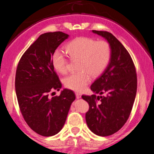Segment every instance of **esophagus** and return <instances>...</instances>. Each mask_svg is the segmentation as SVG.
<instances>
[{
    "instance_id": "esophagus-1",
    "label": "esophagus",
    "mask_w": 154,
    "mask_h": 154,
    "mask_svg": "<svg viewBox=\"0 0 154 154\" xmlns=\"http://www.w3.org/2000/svg\"><path fill=\"white\" fill-rule=\"evenodd\" d=\"M76 97H77V99L80 98L81 97V94H80V93H76Z\"/></svg>"
}]
</instances>
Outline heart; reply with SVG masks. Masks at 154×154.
Returning a JSON list of instances; mask_svg holds the SVG:
<instances>
[{"label": "heart", "mask_w": 154, "mask_h": 154, "mask_svg": "<svg viewBox=\"0 0 154 154\" xmlns=\"http://www.w3.org/2000/svg\"><path fill=\"white\" fill-rule=\"evenodd\" d=\"M70 58L79 60L77 69L64 79L66 88L76 91H81L88 84L91 79L98 77L106 68L110 57L111 48L106 41H96L89 37H78L66 46ZM52 66L60 74L68 71V62L66 56L60 50H56L52 55Z\"/></svg>", "instance_id": "b5f03b06"}]
</instances>
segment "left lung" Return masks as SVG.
I'll use <instances>...</instances> for the list:
<instances>
[{"mask_svg":"<svg viewBox=\"0 0 154 154\" xmlns=\"http://www.w3.org/2000/svg\"><path fill=\"white\" fill-rule=\"evenodd\" d=\"M92 32L109 44L111 57L103 74L91 84L94 94L83 95L82 98L89 105L86 113L88 128L97 136H108L119 131L130 116L136 95L137 77L130 54L112 34Z\"/></svg>","mask_w":154,"mask_h":154,"instance_id":"left-lung-1","label":"left lung"}]
</instances>
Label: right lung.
Returning a JSON list of instances; mask_svg holds the SVG:
<instances>
[{"label": "right lung", "instance_id": "obj_1", "mask_svg": "<svg viewBox=\"0 0 154 154\" xmlns=\"http://www.w3.org/2000/svg\"><path fill=\"white\" fill-rule=\"evenodd\" d=\"M69 35L63 32L42 34L21 57L15 74V92L24 120L43 136L57 134L66 123L75 94L64 88L60 96L49 97L62 83L52 66V55Z\"/></svg>", "mask_w": 154, "mask_h": 154}]
</instances>
